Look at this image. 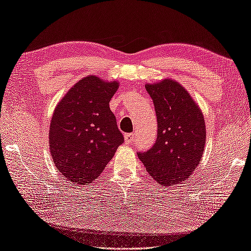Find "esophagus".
Wrapping results in <instances>:
<instances>
[{
    "label": "esophagus",
    "instance_id": "34e87169",
    "mask_svg": "<svg viewBox=\"0 0 251 251\" xmlns=\"http://www.w3.org/2000/svg\"><path fill=\"white\" fill-rule=\"evenodd\" d=\"M135 139V133H126L125 135V141L127 143H131Z\"/></svg>",
    "mask_w": 251,
    "mask_h": 251
}]
</instances>
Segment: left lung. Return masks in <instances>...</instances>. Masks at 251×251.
<instances>
[{
	"label": "left lung",
	"instance_id": "8db88e82",
	"mask_svg": "<svg viewBox=\"0 0 251 251\" xmlns=\"http://www.w3.org/2000/svg\"><path fill=\"white\" fill-rule=\"evenodd\" d=\"M153 99L157 140L138 157L155 180L165 186L182 183L199 165L206 139L200 108L178 82L165 79L145 85Z\"/></svg>",
	"mask_w": 251,
	"mask_h": 251
}]
</instances>
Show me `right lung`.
I'll return each instance as SVG.
<instances>
[{
  "instance_id": "add662e5",
  "label": "right lung",
  "mask_w": 251,
  "mask_h": 251,
  "mask_svg": "<svg viewBox=\"0 0 251 251\" xmlns=\"http://www.w3.org/2000/svg\"><path fill=\"white\" fill-rule=\"evenodd\" d=\"M118 89L116 81L86 75L55 107L49 130L50 153L57 170L73 184L93 182L124 142L109 107Z\"/></svg>"
}]
</instances>
